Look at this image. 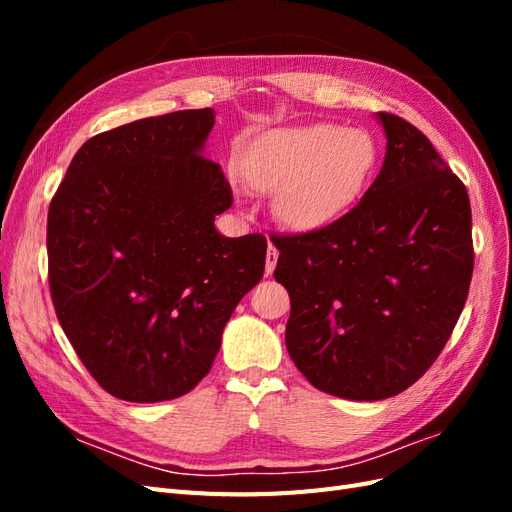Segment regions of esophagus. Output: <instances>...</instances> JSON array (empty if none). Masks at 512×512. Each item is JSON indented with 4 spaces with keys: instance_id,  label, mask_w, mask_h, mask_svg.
Returning <instances> with one entry per match:
<instances>
[{
    "instance_id": "1",
    "label": "esophagus",
    "mask_w": 512,
    "mask_h": 512,
    "mask_svg": "<svg viewBox=\"0 0 512 512\" xmlns=\"http://www.w3.org/2000/svg\"><path fill=\"white\" fill-rule=\"evenodd\" d=\"M277 258H280V252L275 250V245H271V243H269L267 260H265V271H267V275H271V273H273V269H275V265H277Z\"/></svg>"
}]
</instances>
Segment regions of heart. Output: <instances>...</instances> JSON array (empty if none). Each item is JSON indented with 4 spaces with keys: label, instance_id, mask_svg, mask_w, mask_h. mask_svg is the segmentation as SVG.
<instances>
[{
    "label": "heart",
    "instance_id": "obj_1",
    "mask_svg": "<svg viewBox=\"0 0 512 512\" xmlns=\"http://www.w3.org/2000/svg\"><path fill=\"white\" fill-rule=\"evenodd\" d=\"M374 164L376 143L367 132L307 123L260 136L243 170L256 190L275 192L277 220L294 230H314L354 203Z\"/></svg>",
    "mask_w": 512,
    "mask_h": 512
}]
</instances>
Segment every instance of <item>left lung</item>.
Segmentation results:
<instances>
[{"label":"left lung","mask_w":512,"mask_h":512,"mask_svg":"<svg viewBox=\"0 0 512 512\" xmlns=\"http://www.w3.org/2000/svg\"><path fill=\"white\" fill-rule=\"evenodd\" d=\"M380 175L342 218L273 235L290 294L286 348L318 391L378 401L438 359L474 269L466 185L429 138L393 113Z\"/></svg>","instance_id":"obj_1"}]
</instances>
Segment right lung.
Returning a JSON list of instances; mask_svg holds the SVG:
<instances>
[{
  "mask_svg": "<svg viewBox=\"0 0 512 512\" xmlns=\"http://www.w3.org/2000/svg\"><path fill=\"white\" fill-rule=\"evenodd\" d=\"M211 108L138 119L76 151L49 207L57 320L91 376L123 401L190 393L237 303L265 273L267 239L215 230L232 205L220 164L198 156Z\"/></svg>",
  "mask_w": 512,
  "mask_h": 512,
  "instance_id": "1",
  "label": "right lung"
}]
</instances>
